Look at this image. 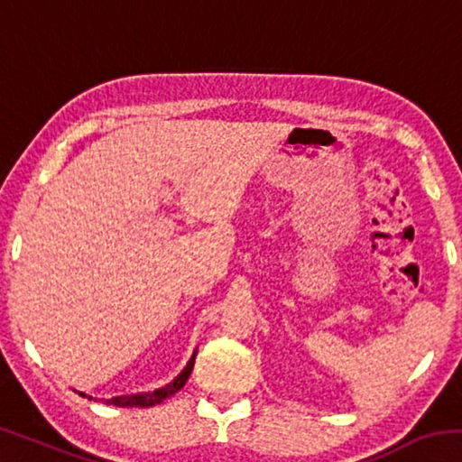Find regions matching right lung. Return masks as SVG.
<instances>
[{
	"label": "right lung",
	"mask_w": 462,
	"mask_h": 462,
	"mask_svg": "<svg viewBox=\"0 0 462 462\" xmlns=\"http://www.w3.org/2000/svg\"><path fill=\"white\" fill-rule=\"evenodd\" d=\"M193 363H195V356L191 358L189 363H187V366L183 369V373L179 374V377L171 383V385L162 387V389H156L152 391V393H140V395H124V397H114V400H107V403L112 405H118V408H151V405L154 403H161L169 400L171 395H175L179 389H181L187 379H189L191 374V369H193ZM91 400V397H89Z\"/></svg>",
	"instance_id": "1"
}]
</instances>
